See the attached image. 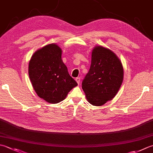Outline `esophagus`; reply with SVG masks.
Segmentation results:
<instances>
[{
	"label": "esophagus",
	"mask_w": 153,
	"mask_h": 153,
	"mask_svg": "<svg viewBox=\"0 0 153 153\" xmlns=\"http://www.w3.org/2000/svg\"><path fill=\"white\" fill-rule=\"evenodd\" d=\"M80 80H81L80 77H76V81L77 82V83H78V84H79V83H80Z\"/></svg>",
	"instance_id": "34e87169"
}]
</instances>
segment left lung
<instances>
[{"instance_id": "left-lung-1", "label": "left lung", "mask_w": 153, "mask_h": 153, "mask_svg": "<svg viewBox=\"0 0 153 153\" xmlns=\"http://www.w3.org/2000/svg\"><path fill=\"white\" fill-rule=\"evenodd\" d=\"M123 79V68L117 56L105 48H94L90 68L82 82V89L89 103L100 106L112 100Z\"/></svg>"}]
</instances>
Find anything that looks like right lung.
Here are the masks:
<instances>
[{"label": "right lung", "instance_id": "obj_1", "mask_svg": "<svg viewBox=\"0 0 153 153\" xmlns=\"http://www.w3.org/2000/svg\"><path fill=\"white\" fill-rule=\"evenodd\" d=\"M28 74L36 93L50 103L63 101L77 85L62 61L61 48L55 44L34 53L29 62Z\"/></svg>", "mask_w": 153, "mask_h": 153}]
</instances>
